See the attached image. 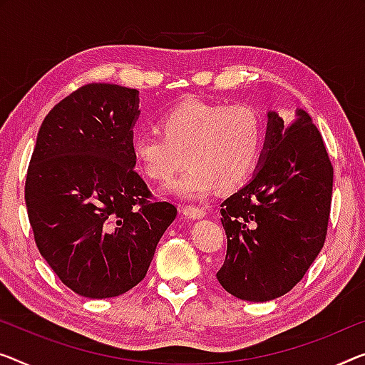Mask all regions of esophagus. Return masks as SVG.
I'll return each instance as SVG.
<instances>
[{"mask_svg": "<svg viewBox=\"0 0 365 365\" xmlns=\"http://www.w3.org/2000/svg\"><path fill=\"white\" fill-rule=\"evenodd\" d=\"M182 211L190 220H201L206 215V211L203 208H198V206H183Z\"/></svg>", "mask_w": 365, "mask_h": 365, "instance_id": "34e87169", "label": "esophagus"}]
</instances>
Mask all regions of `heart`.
<instances>
[{
    "label": "heart",
    "instance_id": "1",
    "mask_svg": "<svg viewBox=\"0 0 365 365\" xmlns=\"http://www.w3.org/2000/svg\"><path fill=\"white\" fill-rule=\"evenodd\" d=\"M159 133H135L130 155L145 177L167 182L188 162L168 192L201 200L220 188L231 190L252 175L264 144L260 114L247 105H216L185 100L159 121ZM185 159H182V155Z\"/></svg>",
    "mask_w": 365,
    "mask_h": 365
}]
</instances>
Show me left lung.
<instances>
[{"instance_id":"left-lung-1","label":"left lung","mask_w":365,"mask_h":365,"mask_svg":"<svg viewBox=\"0 0 365 365\" xmlns=\"http://www.w3.org/2000/svg\"><path fill=\"white\" fill-rule=\"evenodd\" d=\"M264 150L252 180L221 203L227 251L217 282L241 300L290 292L323 249L333 165L312 118L297 110L284 124L267 113Z\"/></svg>"}]
</instances>
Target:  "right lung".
<instances>
[{
	"instance_id": "right-lung-1",
	"label": "right lung",
	"mask_w": 365,
	"mask_h": 365,
	"mask_svg": "<svg viewBox=\"0 0 365 365\" xmlns=\"http://www.w3.org/2000/svg\"><path fill=\"white\" fill-rule=\"evenodd\" d=\"M139 91L88 83L52 108L37 134L24 198L37 249L86 298L126 293L148 274L177 216L134 170Z\"/></svg>"
}]
</instances>
